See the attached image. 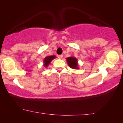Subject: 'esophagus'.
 Returning <instances> with one entry per match:
<instances>
[{"label":"esophagus","instance_id":"esophagus-1","mask_svg":"<svg viewBox=\"0 0 123 123\" xmlns=\"http://www.w3.org/2000/svg\"><path fill=\"white\" fill-rule=\"evenodd\" d=\"M63 55H58V58L59 59H60L63 58Z\"/></svg>","mask_w":123,"mask_h":123}]
</instances>
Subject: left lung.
<instances>
[{
  "mask_svg": "<svg viewBox=\"0 0 123 123\" xmlns=\"http://www.w3.org/2000/svg\"><path fill=\"white\" fill-rule=\"evenodd\" d=\"M66 60L69 67L70 68L73 69H78L79 67L78 60L76 58L73 56H70L68 57V58H67Z\"/></svg>",
  "mask_w": 123,
  "mask_h": 123,
  "instance_id": "left-lung-1",
  "label": "left lung"
}]
</instances>
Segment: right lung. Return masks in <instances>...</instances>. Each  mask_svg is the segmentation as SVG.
Wrapping results in <instances>:
<instances>
[{
	"label": "right lung",
	"instance_id": "right-lung-1",
	"mask_svg": "<svg viewBox=\"0 0 123 123\" xmlns=\"http://www.w3.org/2000/svg\"><path fill=\"white\" fill-rule=\"evenodd\" d=\"M55 58H56V56H55V55H51V56L45 57L44 60H43V66H44V67H45V68L48 67L49 65L50 64L51 62Z\"/></svg>",
	"mask_w": 123,
	"mask_h": 123
}]
</instances>
